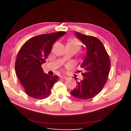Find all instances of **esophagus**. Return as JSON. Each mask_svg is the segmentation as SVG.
<instances>
[{
  "label": "esophagus",
  "mask_w": 131,
  "mask_h": 131,
  "mask_svg": "<svg viewBox=\"0 0 131 131\" xmlns=\"http://www.w3.org/2000/svg\"><path fill=\"white\" fill-rule=\"evenodd\" d=\"M60 78H61V79H64V80H66V79H67V77H65V76H64V75H63V76L62 75V76L60 77Z\"/></svg>",
  "instance_id": "obj_1"
}]
</instances>
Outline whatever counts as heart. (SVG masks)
I'll list each match as a JSON object with an SVG mask.
<instances>
[{"label":"heart","mask_w":131,"mask_h":131,"mask_svg":"<svg viewBox=\"0 0 131 131\" xmlns=\"http://www.w3.org/2000/svg\"><path fill=\"white\" fill-rule=\"evenodd\" d=\"M67 46L68 48H74L78 50L80 47V43L76 39H72L68 42Z\"/></svg>","instance_id":"b5f03b06"}]
</instances>
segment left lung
<instances>
[{
  "instance_id": "obj_1",
  "label": "left lung",
  "mask_w": 131,
  "mask_h": 131,
  "mask_svg": "<svg viewBox=\"0 0 131 131\" xmlns=\"http://www.w3.org/2000/svg\"><path fill=\"white\" fill-rule=\"evenodd\" d=\"M75 34L85 45L86 54L80 65L84 70L81 74L83 79L78 81L74 78L77 85L70 93L75 98L86 100L94 97L104 88L110 72V61L105 47L98 38L78 31Z\"/></svg>"
}]
</instances>
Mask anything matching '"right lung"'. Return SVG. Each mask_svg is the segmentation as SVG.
Wrapping results in <instances>:
<instances>
[{
  "label": "right lung",
  "mask_w": 131,
  "mask_h": 131,
  "mask_svg": "<svg viewBox=\"0 0 131 131\" xmlns=\"http://www.w3.org/2000/svg\"><path fill=\"white\" fill-rule=\"evenodd\" d=\"M66 31L41 34L27 41L18 51L15 72L26 93L35 99H44L58 80L57 75L45 74L41 65L46 62L53 45Z\"/></svg>",
  "instance_id": "obj_1"
}]
</instances>
